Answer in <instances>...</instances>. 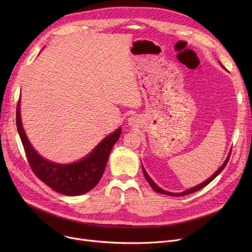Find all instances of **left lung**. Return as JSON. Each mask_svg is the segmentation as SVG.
Instances as JSON below:
<instances>
[{
  "instance_id": "obj_1",
  "label": "left lung",
  "mask_w": 252,
  "mask_h": 252,
  "mask_svg": "<svg viewBox=\"0 0 252 252\" xmlns=\"http://www.w3.org/2000/svg\"><path fill=\"white\" fill-rule=\"evenodd\" d=\"M231 152H232V150L230 151V153H229V155H228V157H227V159H226V161H224L223 163H222V165L216 171V173L211 176L209 179H207L205 182H203V183H201L200 185H198V186H196V187H194V188H191V189H188V190H186V191H184V192H182V193H171V192H166V191H164V190H162L161 188H159L157 186V185L150 179V177L148 176V174L146 173V170H145V168H144V166L142 165V170H143V173H144V176H145V179H146V181L150 184V186L152 187V189L155 191V192H157V193H160V194H165V195H169V196H177V197H179V196H184V195H187V194H191V193H194V192H196V191H198V190H200V189H202V188H204L206 185H208L211 181H214L220 173H221V170L224 168V166L227 165V163H228V161H229V159H230V156H231Z\"/></svg>"
}]
</instances>
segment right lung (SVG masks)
<instances>
[{
    "label": "right lung",
    "mask_w": 252,
    "mask_h": 252,
    "mask_svg": "<svg viewBox=\"0 0 252 252\" xmlns=\"http://www.w3.org/2000/svg\"><path fill=\"white\" fill-rule=\"evenodd\" d=\"M16 126L28 161L34 175L50 188L67 196L82 195L94 188L101 180L110 151L122 134L119 127L106 137L82 160L70 164H58L41 157L33 149L22 127L20 100L16 109Z\"/></svg>",
    "instance_id": "add662e5"
}]
</instances>
